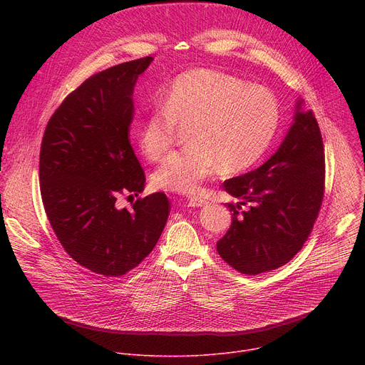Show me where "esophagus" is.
I'll return each mask as SVG.
<instances>
[{
    "instance_id": "1",
    "label": "esophagus",
    "mask_w": 365,
    "mask_h": 365,
    "mask_svg": "<svg viewBox=\"0 0 365 365\" xmlns=\"http://www.w3.org/2000/svg\"><path fill=\"white\" fill-rule=\"evenodd\" d=\"M207 202L202 197H189L187 199V205L192 207H199V206H205Z\"/></svg>"
}]
</instances>
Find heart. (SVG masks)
Returning a JSON list of instances; mask_svg holds the SVG:
<instances>
[{"label":"heart","instance_id":"1","mask_svg":"<svg viewBox=\"0 0 365 365\" xmlns=\"http://www.w3.org/2000/svg\"><path fill=\"white\" fill-rule=\"evenodd\" d=\"M274 95L235 76L196 69L180 75L137 128L141 151L162 160L175 144L178 127L187 128V150L173 153L154 172L153 185L168 192L195 195L218 169L225 175L254 166L269 150L279 127Z\"/></svg>","mask_w":365,"mask_h":365}]
</instances>
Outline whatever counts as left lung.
<instances>
[{"label":"left lung","instance_id":"8db88e82","mask_svg":"<svg viewBox=\"0 0 365 365\" xmlns=\"http://www.w3.org/2000/svg\"><path fill=\"white\" fill-rule=\"evenodd\" d=\"M325 182V154L318 121L303 99L293 124L272 158L255 170L224 182L241 202L227 203L231 227L217 242L218 254L244 274H259L289 263L318 218ZM251 202L250 210L240 205Z\"/></svg>","mask_w":365,"mask_h":365}]
</instances>
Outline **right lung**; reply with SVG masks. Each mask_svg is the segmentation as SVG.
Wrapping results in <instances>:
<instances>
[{
    "instance_id": "add662e5",
    "label": "right lung",
    "mask_w": 365,
    "mask_h": 365,
    "mask_svg": "<svg viewBox=\"0 0 365 365\" xmlns=\"http://www.w3.org/2000/svg\"><path fill=\"white\" fill-rule=\"evenodd\" d=\"M151 56L86 79L47 123L40 148V192L48 222L82 267L118 277L158 244L170 203L155 192L118 207L121 195L144 190V172L130 144L133 92ZM128 196V197H130Z\"/></svg>"
}]
</instances>
